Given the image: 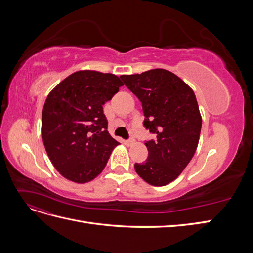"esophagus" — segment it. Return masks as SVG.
Returning <instances> with one entry per match:
<instances>
[{"label":"esophagus","instance_id":"esophagus-1","mask_svg":"<svg viewBox=\"0 0 253 253\" xmlns=\"http://www.w3.org/2000/svg\"><path fill=\"white\" fill-rule=\"evenodd\" d=\"M124 142H125L126 145H127V147H129V145H132V144L135 142V140H134L133 138H131V139H128V140H125Z\"/></svg>","mask_w":253,"mask_h":253}]
</instances>
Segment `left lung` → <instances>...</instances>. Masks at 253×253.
Returning a JSON list of instances; mask_svg holds the SVG:
<instances>
[{
    "label": "left lung",
    "mask_w": 253,
    "mask_h": 253,
    "mask_svg": "<svg viewBox=\"0 0 253 253\" xmlns=\"http://www.w3.org/2000/svg\"><path fill=\"white\" fill-rule=\"evenodd\" d=\"M120 78L142 103L144 127L156 134V140L144 143L149 156L135 164V171L149 185L166 186L185 170L200 141L202 116L194 91L164 68Z\"/></svg>",
    "instance_id": "obj_1"
}]
</instances>
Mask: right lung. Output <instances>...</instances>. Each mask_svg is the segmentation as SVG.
<instances>
[{"mask_svg": "<svg viewBox=\"0 0 253 253\" xmlns=\"http://www.w3.org/2000/svg\"><path fill=\"white\" fill-rule=\"evenodd\" d=\"M124 85L114 74L78 71L48 94L42 112L45 150L64 178L85 183L105 168L119 144L108 132L103 104Z\"/></svg>", "mask_w": 253, "mask_h": 253, "instance_id": "add662e5", "label": "right lung"}]
</instances>
